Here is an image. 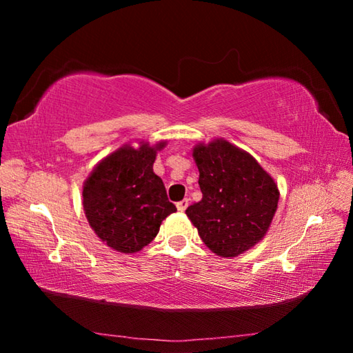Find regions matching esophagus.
<instances>
[{"label":"esophagus","mask_w":353,"mask_h":353,"mask_svg":"<svg viewBox=\"0 0 353 353\" xmlns=\"http://www.w3.org/2000/svg\"><path fill=\"white\" fill-rule=\"evenodd\" d=\"M188 204H190V201H188V199H182V201H179V202H177L176 207H177V210H179V212H185V210H187Z\"/></svg>","instance_id":"esophagus-1"}]
</instances>
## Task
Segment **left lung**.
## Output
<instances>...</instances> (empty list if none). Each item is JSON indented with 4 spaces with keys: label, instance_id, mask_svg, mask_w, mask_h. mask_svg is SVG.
<instances>
[{
    "label": "left lung",
    "instance_id": "1",
    "mask_svg": "<svg viewBox=\"0 0 353 353\" xmlns=\"http://www.w3.org/2000/svg\"><path fill=\"white\" fill-rule=\"evenodd\" d=\"M193 157L202 199L185 213L214 254L240 255L268 232L277 210V185L252 155L225 140L198 145Z\"/></svg>",
    "mask_w": 353,
    "mask_h": 353
}]
</instances>
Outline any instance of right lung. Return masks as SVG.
<instances>
[{
  "instance_id": "obj_1",
  "label": "right lung",
  "mask_w": 353,
  "mask_h": 353,
  "mask_svg": "<svg viewBox=\"0 0 353 353\" xmlns=\"http://www.w3.org/2000/svg\"><path fill=\"white\" fill-rule=\"evenodd\" d=\"M155 148L123 146L105 157L83 185V210L101 240L124 254L151 243L160 224L177 208L168 201L165 185L152 165Z\"/></svg>"
}]
</instances>
